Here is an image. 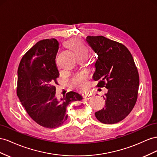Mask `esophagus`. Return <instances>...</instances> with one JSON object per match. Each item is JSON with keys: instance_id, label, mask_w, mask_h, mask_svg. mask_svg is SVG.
I'll list each match as a JSON object with an SVG mask.
<instances>
[{"instance_id": "1", "label": "esophagus", "mask_w": 157, "mask_h": 157, "mask_svg": "<svg viewBox=\"0 0 157 157\" xmlns=\"http://www.w3.org/2000/svg\"><path fill=\"white\" fill-rule=\"evenodd\" d=\"M92 95H90V94H86V95H83V98H86V99H90L91 98Z\"/></svg>"}]
</instances>
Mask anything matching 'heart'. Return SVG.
<instances>
[{
	"label": "heart",
	"mask_w": 157,
	"mask_h": 157,
	"mask_svg": "<svg viewBox=\"0 0 157 157\" xmlns=\"http://www.w3.org/2000/svg\"><path fill=\"white\" fill-rule=\"evenodd\" d=\"M66 45L72 50L78 57L87 55L88 48L82 41L79 39H71L66 43ZM72 84L80 89H85L87 86L86 78L83 74H78L72 79Z\"/></svg>",
	"instance_id": "1"
}]
</instances>
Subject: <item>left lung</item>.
Wrapping results in <instances>:
<instances>
[{"label":"left lung","instance_id":"left-lung-1","mask_svg":"<svg viewBox=\"0 0 157 157\" xmlns=\"http://www.w3.org/2000/svg\"><path fill=\"white\" fill-rule=\"evenodd\" d=\"M87 43L98 55L93 79L105 87V107L95 113L105 124L118 123L130 113L137 98L140 78L132 54L124 44L103 36H87ZM107 83H105V82Z\"/></svg>","mask_w":157,"mask_h":157}]
</instances>
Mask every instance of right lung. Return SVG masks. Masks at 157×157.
Masks as SVG:
<instances>
[{"label": "right lung", "instance_id": "1", "mask_svg": "<svg viewBox=\"0 0 157 157\" xmlns=\"http://www.w3.org/2000/svg\"><path fill=\"white\" fill-rule=\"evenodd\" d=\"M59 48L56 39L41 40L22 57L17 70V95L22 106L35 122L47 128L62 126L68 118L67 106L83 98L75 91L56 96Z\"/></svg>", "mask_w": 157, "mask_h": 157}]
</instances>
